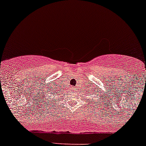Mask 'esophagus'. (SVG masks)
I'll use <instances>...</instances> for the list:
<instances>
[{"label": "esophagus", "instance_id": "1", "mask_svg": "<svg viewBox=\"0 0 146 146\" xmlns=\"http://www.w3.org/2000/svg\"><path fill=\"white\" fill-rule=\"evenodd\" d=\"M75 89H76V88H73V90H75Z\"/></svg>", "mask_w": 146, "mask_h": 146}]
</instances>
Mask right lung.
<instances>
[{"label": "right lung", "instance_id": "obj_1", "mask_svg": "<svg viewBox=\"0 0 146 146\" xmlns=\"http://www.w3.org/2000/svg\"><path fill=\"white\" fill-rule=\"evenodd\" d=\"M56 93H57V92H56Z\"/></svg>", "mask_w": 146, "mask_h": 146}]
</instances>
